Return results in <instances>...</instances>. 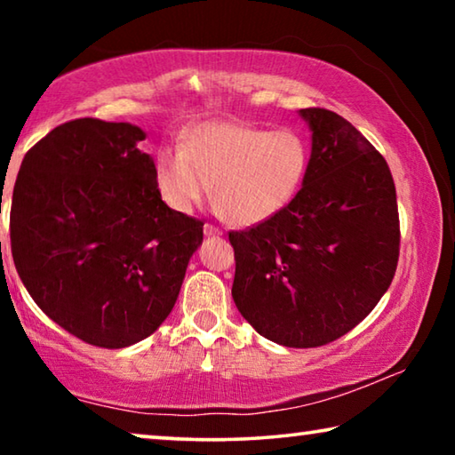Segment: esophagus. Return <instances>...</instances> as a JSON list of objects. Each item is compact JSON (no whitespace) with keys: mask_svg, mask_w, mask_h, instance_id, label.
Instances as JSON below:
<instances>
[{"mask_svg":"<svg viewBox=\"0 0 455 455\" xmlns=\"http://www.w3.org/2000/svg\"><path fill=\"white\" fill-rule=\"evenodd\" d=\"M204 235L206 236H219V235H222V230L219 227L211 225V222H206V225H204Z\"/></svg>","mask_w":455,"mask_h":455,"instance_id":"obj_1","label":"esophagus"}]
</instances>
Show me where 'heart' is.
I'll return each mask as SVG.
<instances>
[{
  "mask_svg": "<svg viewBox=\"0 0 455 455\" xmlns=\"http://www.w3.org/2000/svg\"><path fill=\"white\" fill-rule=\"evenodd\" d=\"M311 166L307 138L292 128L265 130L238 122H203L163 146L154 158L160 198L190 212L209 195L235 225L251 227L279 214L303 188Z\"/></svg>",
  "mask_w": 455,
  "mask_h": 455,
  "instance_id": "b5f03b06",
  "label": "heart"
}]
</instances>
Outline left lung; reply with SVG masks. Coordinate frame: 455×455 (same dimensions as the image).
Returning a JSON list of instances; mask_svg holds the SVG:
<instances>
[{"label":"left lung","mask_w":455,"mask_h":455,"mask_svg":"<svg viewBox=\"0 0 455 455\" xmlns=\"http://www.w3.org/2000/svg\"><path fill=\"white\" fill-rule=\"evenodd\" d=\"M299 114L313 132L303 188L228 241L236 309L268 341L309 349L349 333L389 289L399 212L387 163L351 122L325 108Z\"/></svg>","instance_id":"left-lung-1"}]
</instances>
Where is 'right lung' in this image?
<instances>
[{"label": "right lung", "mask_w": 455, "mask_h": 455, "mask_svg": "<svg viewBox=\"0 0 455 455\" xmlns=\"http://www.w3.org/2000/svg\"><path fill=\"white\" fill-rule=\"evenodd\" d=\"M146 134L128 122L60 124L24 156L12 255L37 307L84 343L120 349L171 315L203 220L160 198Z\"/></svg>", "instance_id": "obj_1"}]
</instances>
